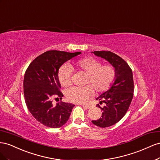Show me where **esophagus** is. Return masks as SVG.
Masks as SVG:
<instances>
[{
	"mask_svg": "<svg viewBox=\"0 0 160 160\" xmlns=\"http://www.w3.org/2000/svg\"><path fill=\"white\" fill-rule=\"evenodd\" d=\"M82 106L84 108H90L91 107L90 105H89V104H82Z\"/></svg>",
	"mask_w": 160,
	"mask_h": 160,
	"instance_id": "34e87169",
	"label": "esophagus"
}]
</instances>
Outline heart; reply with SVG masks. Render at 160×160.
<instances>
[{
	"label": "heart",
	"mask_w": 160,
	"mask_h": 160,
	"mask_svg": "<svg viewBox=\"0 0 160 160\" xmlns=\"http://www.w3.org/2000/svg\"><path fill=\"white\" fill-rule=\"evenodd\" d=\"M102 62L92 57H86L74 63L76 69L83 70L88 74L86 84L92 85L98 93L106 92L115 80L117 72L115 68L111 64L102 65ZM72 67L65 63L58 72V79L62 86L67 88L71 84ZM90 85L83 87H72L68 89L66 96L71 102L84 103L94 94L93 88Z\"/></svg>",
	"instance_id": "b5f03b06"
}]
</instances>
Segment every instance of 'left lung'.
<instances>
[{"mask_svg": "<svg viewBox=\"0 0 160 160\" xmlns=\"http://www.w3.org/2000/svg\"><path fill=\"white\" fill-rule=\"evenodd\" d=\"M95 56L105 59L115 68L117 76L111 87L106 92L100 94L97 100L100 104L102 116L98 120L92 121L94 125L104 128L116 124L125 116L129 109L133 97L134 83L133 73L127 63L117 54L111 52H92Z\"/></svg>", "mask_w": 160, "mask_h": 160, "instance_id": "obj_1", "label": "left lung"}]
</instances>
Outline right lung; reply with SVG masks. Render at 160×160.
I'll list each match as a JSON object with an SVG mask.
<instances>
[{"instance_id":"add662e5","label":"right lung","mask_w":160,"mask_h":160,"mask_svg":"<svg viewBox=\"0 0 160 160\" xmlns=\"http://www.w3.org/2000/svg\"><path fill=\"white\" fill-rule=\"evenodd\" d=\"M80 53L50 50L38 56L27 68L23 80L25 103L31 115L43 125L59 128L69 118L74 104L61 101L53 105L52 99L62 100L63 96L58 79L59 68Z\"/></svg>"}]
</instances>
